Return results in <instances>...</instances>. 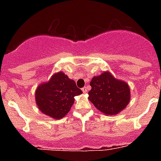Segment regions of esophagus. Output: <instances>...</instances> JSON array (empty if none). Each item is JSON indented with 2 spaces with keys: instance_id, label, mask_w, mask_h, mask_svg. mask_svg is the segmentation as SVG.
Returning <instances> with one entry per match:
<instances>
[{
  "instance_id": "1",
  "label": "esophagus",
  "mask_w": 161,
  "mask_h": 161,
  "mask_svg": "<svg viewBox=\"0 0 161 161\" xmlns=\"http://www.w3.org/2000/svg\"><path fill=\"white\" fill-rule=\"evenodd\" d=\"M82 92H83V93H87V92H88V90H87V87H83V88L82 89Z\"/></svg>"
}]
</instances>
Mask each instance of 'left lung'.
I'll return each mask as SVG.
<instances>
[{
	"instance_id": "left-lung-1",
	"label": "left lung",
	"mask_w": 161,
	"mask_h": 161,
	"mask_svg": "<svg viewBox=\"0 0 161 161\" xmlns=\"http://www.w3.org/2000/svg\"><path fill=\"white\" fill-rule=\"evenodd\" d=\"M89 100L106 115L120 113L130 101V89L125 82L116 79L109 71L94 76L90 82Z\"/></svg>"
}]
</instances>
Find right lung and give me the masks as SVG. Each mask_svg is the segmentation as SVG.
I'll list each match as a JSON object with an SVG mask.
<instances>
[{
    "instance_id": "right-lung-1",
    "label": "right lung",
    "mask_w": 161,
    "mask_h": 161,
    "mask_svg": "<svg viewBox=\"0 0 161 161\" xmlns=\"http://www.w3.org/2000/svg\"><path fill=\"white\" fill-rule=\"evenodd\" d=\"M82 93L74 80L59 71L53 74L47 82L37 87L35 97L40 111L52 118L61 119L70 111L74 97Z\"/></svg>"
}]
</instances>
